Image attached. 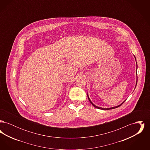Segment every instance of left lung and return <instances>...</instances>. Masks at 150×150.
I'll return each instance as SVG.
<instances>
[{"label":"left lung","instance_id":"1","mask_svg":"<svg viewBox=\"0 0 150 150\" xmlns=\"http://www.w3.org/2000/svg\"><path fill=\"white\" fill-rule=\"evenodd\" d=\"M88 100H89V102L92 104V105H93L94 107H96V108H98V109H101V110H110V109H113V108H117V107H119V106H120L121 105H122V104L124 102H123V103H122L121 105H119V106H116V107H111V108H101V107H97V106H95L94 104H93V103L91 102V100L89 99V96H88Z\"/></svg>","mask_w":150,"mask_h":150}]
</instances>
